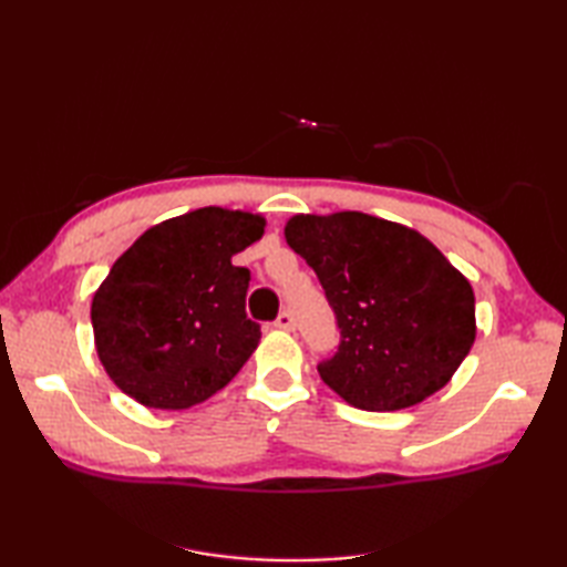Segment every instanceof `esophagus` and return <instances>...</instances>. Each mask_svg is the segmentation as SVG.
Instances as JSON below:
<instances>
[{
  "instance_id": "1",
  "label": "esophagus",
  "mask_w": 567,
  "mask_h": 567,
  "mask_svg": "<svg viewBox=\"0 0 567 567\" xmlns=\"http://www.w3.org/2000/svg\"><path fill=\"white\" fill-rule=\"evenodd\" d=\"M272 327H275V329H280V331H292V329H295V319H292L290 311H287V309H285V311H280V317L275 319Z\"/></svg>"
}]
</instances>
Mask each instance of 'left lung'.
<instances>
[{
  "instance_id": "left-lung-1",
  "label": "left lung",
  "mask_w": 567,
  "mask_h": 567,
  "mask_svg": "<svg viewBox=\"0 0 567 567\" xmlns=\"http://www.w3.org/2000/svg\"><path fill=\"white\" fill-rule=\"evenodd\" d=\"M307 260L341 329L319 375L351 406L400 412L449 384L475 343V292L426 236L363 212L295 214Z\"/></svg>"
}]
</instances>
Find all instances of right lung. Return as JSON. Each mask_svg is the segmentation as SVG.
<instances>
[{
    "mask_svg": "<svg viewBox=\"0 0 567 567\" xmlns=\"http://www.w3.org/2000/svg\"><path fill=\"white\" fill-rule=\"evenodd\" d=\"M260 214L202 207L151 226L92 297L106 375L143 406L179 412L226 388L258 348L250 272L231 258L262 236Z\"/></svg>",
    "mask_w": 567,
    "mask_h": 567,
    "instance_id": "right-lung-1",
    "label": "right lung"
}]
</instances>
